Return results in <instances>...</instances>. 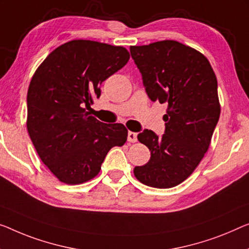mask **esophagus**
I'll use <instances>...</instances> for the list:
<instances>
[{
  "label": "esophagus",
  "mask_w": 249,
  "mask_h": 249,
  "mask_svg": "<svg viewBox=\"0 0 249 249\" xmlns=\"http://www.w3.org/2000/svg\"><path fill=\"white\" fill-rule=\"evenodd\" d=\"M127 141L129 143H135L137 141V134L134 132H128L127 134Z\"/></svg>",
  "instance_id": "obj_1"
}]
</instances>
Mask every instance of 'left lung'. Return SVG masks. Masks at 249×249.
<instances>
[{"label":"left lung","instance_id":"8db88e82","mask_svg":"<svg viewBox=\"0 0 249 249\" xmlns=\"http://www.w3.org/2000/svg\"><path fill=\"white\" fill-rule=\"evenodd\" d=\"M129 50L151 101L168 104L162 137L151 129L137 135L151 158L135 166L134 176L148 187H176L191 176L209 148L220 116L216 75L201 53L174 40Z\"/></svg>","mask_w":249,"mask_h":249}]
</instances>
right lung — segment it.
I'll return each mask as SVG.
<instances>
[{
    "mask_svg": "<svg viewBox=\"0 0 249 249\" xmlns=\"http://www.w3.org/2000/svg\"><path fill=\"white\" fill-rule=\"evenodd\" d=\"M124 47L72 40L55 48L30 81L27 127L41 161L59 181L95 178L108 151L127 140L123 124H104L86 112L101 85L127 64Z\"/></svg>",
    "mask_w": 249,
    "mask_h": 249,
    "instance_id": "right-lung-1",
    "label": "right lung"
}]
</instances>
